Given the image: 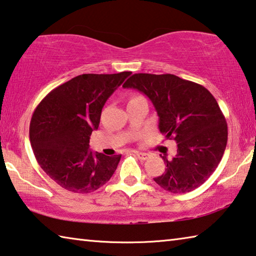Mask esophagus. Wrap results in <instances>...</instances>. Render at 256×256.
<instances>
[{
	"label": "esophagus",
	"mask_w": 256,
	"mask_h": 256,
	"mask_svg": "<svg viewBox=\"0 0 256 256\" xmlns=\"http://www.w3.org/2000/svg\"><path fill=\"white\" fill-rule=\"evenodd\" d=\"M136 156H138V158L141 159V160H146V159H149V158L151 157L150 154L140 152V151H138V152H136Z\"/></svg>",
	"instance_id": "34e87169"
}]
</instances>
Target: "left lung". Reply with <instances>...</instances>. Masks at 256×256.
Returning <instances> with one entry per match:
<instances>
[{"label": "left lung", "mask_w": 256, "mask_h": 256, "mask_svg": "<svg viewBox=\"0 0 256 256\" xmlns=\"http://www.w3.org/2000/svg\"><path fill=\"white\" fill-rule=\"evenodd\" d=\"M123 86L150 99L159 116V131L177 144L172 159L162 156L167 168L154 180L175 194L201 186L218 167L228 138L226 118L211 92L174 74L136 73Z\"/></svg>", "instance_id": "8db88e82"}]
</instances>
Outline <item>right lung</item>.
<instances>
[{"label": "right lung", "mask_w": 256, "mask_h": 256, "mask_svg": "<svg viewBox=\"0 0 256 256\" xmlns=\"http://www.w3.org/2000/svg\"><path fill=\"white\" fill-rule=\"evenodd\" d=\"M131 72L81 74L52 90L34 110L29 136L34 157L47 175L73 193H92L106 184L120 154L89 150L102 110Z\"/></svg>", "instance_id": "right-lung-1"}]
</instances>
